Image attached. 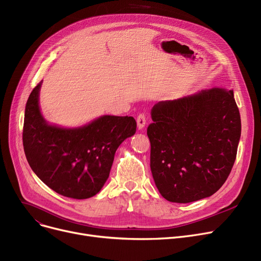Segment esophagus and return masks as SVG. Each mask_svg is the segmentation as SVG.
<instances>
[{"label":"esophagus","instance_id":"obj_1","mask_svg":"<svg viewBox=\"0 0 261 261\" xmlns=\"http://www.w3.org/2000/svg\"><path fill=\"white\" fill-rule=\"evenodd\" d=\"M136 121H138V128H139L140 130H142V129L145 127V125H146V116H145V114H144V113L139 114L138 119H136Z\"/></svg>","mask_w":261,"mask_h":261}]
</instances>
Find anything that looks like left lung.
Instances as JSON below:
<instances>
[{
    "label": "left lung",
    "instance_id": "obj_1",
    "mask_svg": "<svg viewBox=\"0 0 261 261\" xmlns=\"http://www.w3.org/2000/svg\"><path fill=\"white\" fill-rule=\"evenodd\" d=\"M147 128L150 168L160 194L170 202L211 197L226 181L241 135L234 92L203 90L180 99L160 101Z\"/></svg>",
    "mask_w": 261,
    "mask_h": 261
}]
</instances>
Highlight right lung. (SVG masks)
I'll list each match as a JSON object with an SVG mask.
<instances>
[{
    "instance_id": "1",
    "label": "right lung",
    "mask_w": 261,
    "mask_h": 261,
    "mask_svg": "<svg viewBox=\"0 0 261 261\" xmlns=\"http://www.w3.org/2000/svg\"><path fill=\"white\" fill-rule=\"evenodd\" d=\"M34 88L25 107L24 152L39 179L57 194L88 199L105 185L119 145L136 131L132 116L105 115L89 125L65 129L48 125Z\"/></svg>"
}]
</instances>
